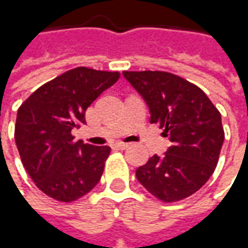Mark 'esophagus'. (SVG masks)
<instances>
[{"label":"esophagus","mask_w":248,"mask_h":248,"mask_svg":"<svg viewBox=\"0 0 248 248\" xmlns=\"http://www.w3.org/2000/svg\"><path fill=\"white\" fill-rule=\"evenodd\" d=\"M130 146V143H124V142H118V143H115V147L119 149V150H124V149H127Z\"/></svg>","instance_id":"1"}]
</instances>
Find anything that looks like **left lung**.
<instances>
[{
	"mask_svg": "<svg viewBox=\"0 0 248 248\" xmlns=\"http://www.w3.org/2000/svg\"><path fill=\"white\" fill-rule=\"evenodd\" d=\"M172 145L153 155L135 175L162 202H178L197 192L213 175L224 140L218 108L191 82L167 71H124Z\"/></svg>",
	"mask_w": 248,
	"mask_h": 248,
	"instance_id": "obj_1",
	"label": "left lung"
}]
</instances>
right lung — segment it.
I'll return each instance as SVG.
<instances>
[{"instance_id":"add662e5","label":"right lung","mask_w":248,"mask_h":248,"mask_svg":"<svg viewBox=\"0 0 248 248\" xmlns=\"http://www.w3.org/2000/svg\"><path fill=\"white\" fill-rule=\"evenodd\" d=\"M118 71L76 67L38 87L17 111L14 140L35 186L60 202H74L97 186L108 146L74 140L87 108L118 81Z\"/></svg>"}]
</instances>
